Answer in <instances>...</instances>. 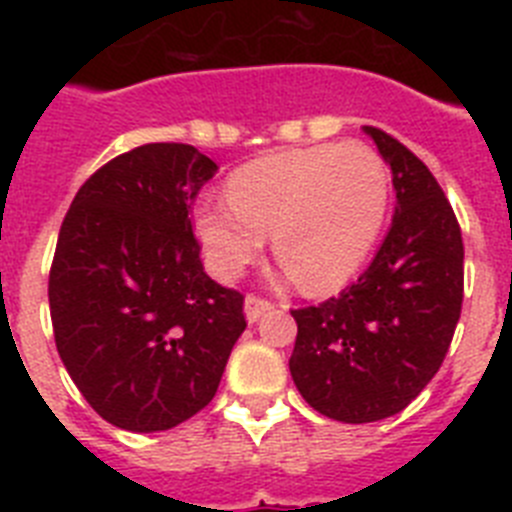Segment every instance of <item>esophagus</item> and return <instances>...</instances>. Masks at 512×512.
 Masks as SVG:
<instances>
[{"instance_id": "obj_1", "label": "esophagus", "mask_w": 512, "mask_h": 512, "mask_svg": "<svg viewBox=\"0 0 512 512\" xmlns=\"http://www.w3.org/2000/svg\"><path fill=\"white\" fill-rule=\"evenodd\" d=\"M246 320L248 323H256V320L261 318V315H264V312H269L271 307V302L269 300H261V297H256V295H248L246 297Z\"/></svg>"}]
</instances>
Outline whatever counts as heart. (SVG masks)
Returning <instances> with one entry per match:
<instances>
[{"mask_svg": "<svg viewBox=\"0 0 512 512\" xmlns=\"http://www.w3.org/2000/svg\"><path fill=\"white\" fill-rule=\"evenodd\" d=\"M228 202L194 207V233L217 277L235 279L271 248L300 289L323 295L354 277L390 210V171L364 143L266 153L235 169Z\"/></svg>", "mask_w": 512, "mask_h": 512, "instance_id": "b5f03b06", "label": "heart"}]
</instances>
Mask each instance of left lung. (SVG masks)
I'll list each match as a JSON object with an SVG mask.
<instances>
[{
    "label": "left lung",
    "instance_id": "obj_1",
    "mask_svg": "<svg viewBox=\"0 0 512 512\" xmlns=\"http://www.w3.org/2000/svg\"><path fill=\"white\" fill-rule=\"evenodd\" d=\"M364 133L392 169L390 233L359 282L292 310V379L310 408L341 423L408 408L443 364L464 300V243L436 176L384 130Z\"/></svg>",
    "mask_w": 512,
    "mask_h": 512
}]
</instances>
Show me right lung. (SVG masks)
Instances as JSON below:
<instances>
[{"label": "right lung", "instance_id": "add662e5", "mask_svg": "<svg viewBox=\"0 0 512 512\" xmlns=\"http://www.w3.org/2000/svg\"><path fill=\"white\" fill-rule=\"evenodd\" d=\"M215 171L194 146L148 143L94 171L63 217L48 279L58 356L122 431L200 413L246 330L243 295L207 277L189 220Z\"/></svg>", "mask_w": 512, "mask_h": 512}]
</instances>
